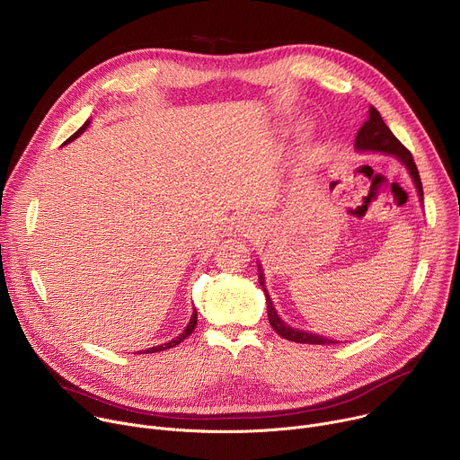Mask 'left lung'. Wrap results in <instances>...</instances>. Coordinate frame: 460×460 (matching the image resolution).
<instances>
[{
  "mask_svg": "<svg viewBox=\"0 0 460 460\" xmlns=\"http://www.w3.org/2000/svg\"><path fill=\"white\" fill-rule=\"evenodd\" d=\"M355 147L357 151H373V153H384V155H393L397 156L410 171L413 181H415V187L419 190V196L422 200V181H420V176H419V169L413 162V156L411 153L397 140V137L391 133L389 127L384 123L380 112L371 105L369 107V116L367 119L362 123V127L358 128L357 133V138H355ZM260 286L261 289H264L266 293V300H268V316H270V323L273 330L286 341H291V342H298V344H335V341H330L325 337H320V335H313V333H305L302 330H293V327H289L288 323H284V320H280V316L277 314L275 311V305L268 295V289L264 288V277H261V271H260Z\"/></svg>",
  "mask_w": 460,
  "mask_h": 460,
  "instance_id": "1",
  "label": "left lung"
}]
</instances>
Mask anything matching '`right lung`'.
<instances>
[{"mask_svg":"<svg viewBox=\"0 0 460 460\" xmlns=\"http://www.w3.org/2000/svg\"><path fill=\"white\" fill-rule=\"evenodd\" d=\"M89 123H91V119H87L78 130H76V133L67 140V142H65V144H69V142H73V140H76L82 133H84V130L89 127ZM63 144V146H65ZM196 320H199V314H196V309L192 311V316H190V320H189V323H187V327H185V330H183V333L180 335V337H176L174 341H171V342H167V344H162V346H155V348H149V349H146L144 353H158V351H164V349H169V348H174V346H178L180 342H183L192 332H194V327H196Z\"/></svg>","mask_w":460,"mask_h":460,"instance_id":"obj_1","label":"right lung"}]
</instances>
